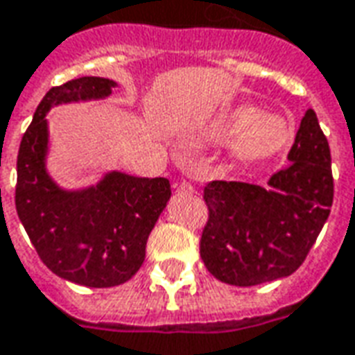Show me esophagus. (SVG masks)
<instances>
[{"instance_id":"34e87169","label":"esophagus","mask_w":355,"mask_h":355,"mask_svg":"<svg viewBox=\"0 0 355 355\" xmlns=\"http://www.w3.org/2000/svg\"><path fill=\"white\" fill-rule=\"evenodd\" d=\"M178 188H180V190H182V192H193V184L192 182H180V184H178Z\"/></svg>"}]
</instances>
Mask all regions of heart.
Wrapping results in <instances>:
<instances>
[{
    "mask_svg": "<svg viewBox=\"0 0 355 355\" xmlns=\"http://www.w3.org/2000/svg\"><path fill=\"white\" fill-rule=\"evenodd\" d=\"M293 137L295 127L289 119L249 104L223 110L201 131L209 144H230L228 159L238 167L274 159L291 146Z\"/></svg>",
    "mask_w": 355,
    "mask_h": 355,
    "instance_id": "b5f03b06",
    "label": "heart"
}]
</instances>
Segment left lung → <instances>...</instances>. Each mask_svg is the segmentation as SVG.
Segmentation results:
<instances>
[{
  "label": "left lung",
  "mask_w": 355,
  "mask_h": 355,
  "mask_svg": "<svg viewBox=\"0 0 355 355\" xmlns=\"http://www.w3.org/2000/svg\"><path fill=\"white\" fill-rule=\"evenodd\" d=\"M287 159L266 188L226 180L205 186L209 218L200 254L218 282L251 287L287 277L327 223L335 188L331 150L313 110L302 117Z\"/></svg>",
  "instance_id": "8db88e82"
}]
</instances>
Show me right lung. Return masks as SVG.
<instances>
[{
  "mask_svg": "<svg viewBox=\"0 0 355 355\" xmlns=\"http://www.w3.org/2000/svg\"><path fill=\"white\" fill-rule=\"evenodd\" d=\"M116 81L78 78L49 89L20 140L15 205L43 264L85 287L129 282L146 257V241L171 198L167 178L110 171L93 186L64 190L47 173V112L58 104L98 101Z\"/></svg>",
  "mask_w": 355,
  "mask_h": 355,
  "instance_id": "add662e5",
  "label": "right lung"
}]
</instances>
